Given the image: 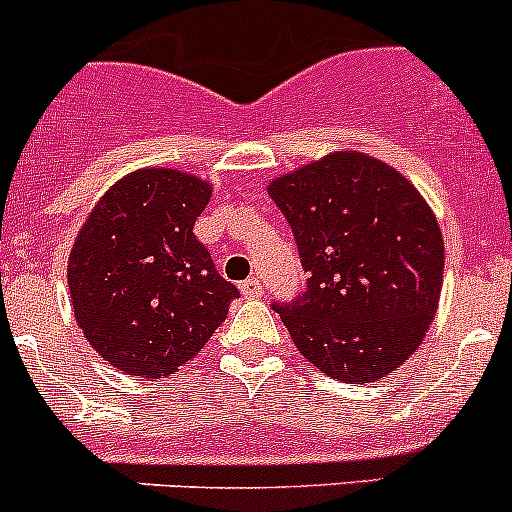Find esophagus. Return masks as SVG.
<instances>
[{
	"instance_id": "esophagus-1",
	"label": "esophagus",
	"mask_w": 512,
	"mask_h": 512,
	"mask_svg": "<svg viewBox=\"0 0 512 512\" xmlns=\"http://www.w3.org/2000/svg\"><path fill=\"white\" fill-rule=\"evenodd\" d=\"M240 292H242V297H245V299H257V297H262V294H265V289H262L260 280H255V277H252V280L242 282Z\"/></svg>"
}]
</instances>
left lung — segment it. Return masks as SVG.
Returning <instances> with one entry per match:
<instances>
[{"label": "left lung", "instance_id": "obj_1", "mask_svg": "<svg viewBox=\"0 0 512 512\" xmlns=\"http://www.w3.org/2000/svg\"><path fill=\"white\" fill-rule=\"evenodd\" d=\"M267 193L292 225L307 292L275 304L299 354L369 384L421 347L443 287V235L423 195L359 151L280 175Z\"/></svg>", "mask_w": 512, "mask_h": 512}]
</instances>
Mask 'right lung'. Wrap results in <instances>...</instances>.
<instances>
[{"instance_id":"right-lung-1","label":"right lung","mask_w":512,"mask_h":512,"mask_svg":"<svg viewBox=\"0 0 512 512\" xmlns=\"http://www.w3.org/2000/svg\"><path fill=\"white\" fill-rule=\"evenodd\" d=\"M213 185L141 168L103 193L66 267L84 337L116 369L160 379L193 359L225 322L237 287L193 235Z\"/></svg>"}]
</instances>
